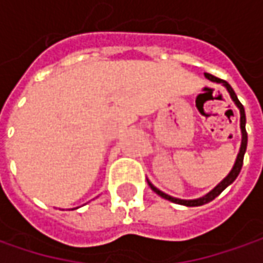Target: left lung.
<instances>
[{
  "label": "left lung",
  "instance_id": "8db88e82",
  "mask_svg": "<svg viewBox=\"0 0 263 263\" xmlns=\"http://www.w3.org/2000/svg\"><path fill=\"white\" fill-rule=\"evenodd\" d=\"M204 76L212 81V82H216V84H221L222 86L227 88V91H228V94H230V97L231 100L234 101V104L237 106V109L240 111V129H241V144H240V150H238V154H237V157H235V162L233 167H231V171L228 172V175L223 178L222 181L215 187V189H212L208 194H204V196H201L199 199H191V200H184V199H177V197H172V196H169V194H166L163 193L162 190H159L157 187H154L153 184L147 179V182H148V185H150V189L153 190L156 194H159L160 197H163V199L169 200V201H172V203H178V204H182V206H189V208H193V206H201V204H206V203H209L212 200L215 199V197H218L221 193H222L223 190L227 189L230 184H233L235 181V178L238 177V174H240V171H241V166H243V159H245V153H246V148H247V132H246V113H245V107H243V104L238 101V98L235 96L234 89L231 88V85L227 82V81H222V79H219V78H216V76H213V74L209 73H204Z\"/></svg>",
  "mask_w": 263,
  "mask_h": 263
}]
</instances>
